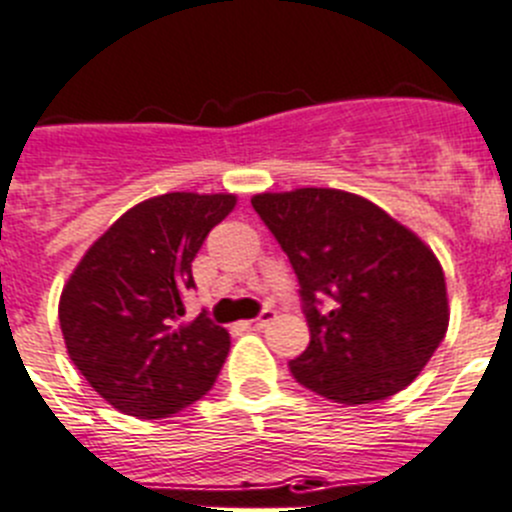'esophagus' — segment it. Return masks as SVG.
<instances>
[{
    "label": "esophagus",
    "mask_w": 512,
    "mask_h": 512,
    "mask_svg": "<svg viewBox=\"0 0 512 512\" xmlns=\"http://www.w3.org/2000/svg\"><path fill=\"white\" fill-rule=\"evenodd\" d=\"M271 320H274V309H264V312H261L256 320L248 322V325H251V327H266Z\"/></svg>",
    "instance_id": "obj_1"
}]
</instances>
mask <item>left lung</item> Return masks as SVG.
I'll use <instances>...</instances> for the list:
<instances>
[{
	"mask_svg": "<svg viewBox=\"0 0 512 512\" xmlns=\"http://www.w3.org/2000/svg\"><path fill=\"white\" fill-rule=\"evenodd\" d=\"M299 279L309 345L289 363L335 403L383 401L424 370L449 327L439 259L406 225L355 192L297 187L251 198ZM333 299L320 310L317 296Z\"/></svg>",
	"mask_w": 512,
	"mask_h": 512,
	"instance_id": "1",
	"label": "left lung"
}]
</instances>
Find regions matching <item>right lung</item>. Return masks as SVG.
Here are the masks:
<instances>
[{"mask_svg":"<svg viewBox=\"0 0 512 512\" xmlns=\"http://www.w3.org/2000/svg\"><path fill=\"white\" fill-rule=\"evenodd\" d=\"M231 192H167L126 210L78 261L60 294L65 348L93 391L137 419H164L213 388L228 330L185 322L192 259L236 208Z\"/></svg>","mask_w":512,"mask_h":512,"instance_id":"obj_1","label":"right lung"}]
</instances>
